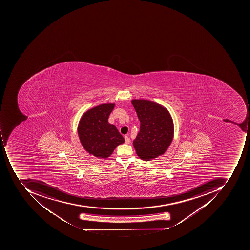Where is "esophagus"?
Here are the masks:
<instances>
[{"mask_svg": "<svg viewBox=\"0 0 250 250\" xmlns=\"http://www.w3.org/2000/svg\"><path fill=\"white\" fill-rule=\"evenodd\" d=\"M130 142H131L130 138H129L127 136H125V143L126 144H130Z\"/></svg>", "mask_w": 250, "mask_h": 250, "instance_id": "obj_1", "label": "esophagus"}]
</instances>
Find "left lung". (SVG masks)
Listing matches in <instances>:
<instances>
[{
    "label": "left lung",
    "instance_id": "obj_1",
    "mask_svg": "<svg viewBox=\"0 0 250 250\" xmlns=\"http://www.w3.org/2000/svg\"><path fill=\"white\" fill-rule=\"evenodd\" d=\"M133 106L141 122L134 140V148L141 159L150 160L165 153L171 144L173 123L163 106L147 100H133Z\"/></svg>",
    "mask_w": 250,
    "mask_h": 250
}]
</instances>
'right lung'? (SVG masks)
Wrapping results in <instances>:
<instances>
[{
	"label": "right lung",
	"instance_id": "obj_1",
	"mask_svg": "<svg viewBox=\"0 0 250 250\" xmlns=\"http://www.w3.org/2000/svg\"><path fill=\"white\" fill-rule=\"evenodd\" d=\"M114 106V104H104L92 108L84 113L79 123L82 145L88 153L98 158H108L119 144L125 142L118 129L108 123Z\"/></svg>",
	"mask_w": 250,
	"mask_h": 250
}]
</instances>
